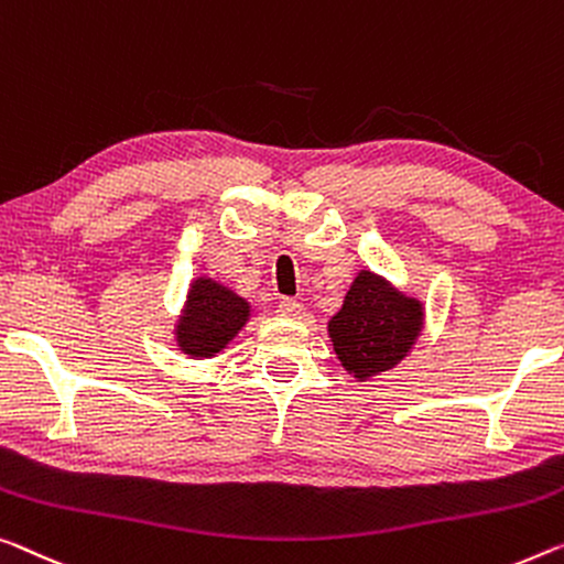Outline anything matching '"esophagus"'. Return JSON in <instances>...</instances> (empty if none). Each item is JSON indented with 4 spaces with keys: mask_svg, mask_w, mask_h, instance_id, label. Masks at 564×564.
Returning <instances> with one entry per match:
<instances>
[{
    "mask_svg": "<svg viewBox=\"0 0 564 564\" xmlns=\"http://www.w3.org/2000/svg\"><path fill=\"white\" fill-rule=\"evenodd\" d=\"M279 314L285 318H299L301 314H304V304H299V301H293V299H281Z\"/></svg>",
    "mask_w": 564,
    "mask_h": 564,
    "instance_id": "obj_1",
    "label": "esophagus"
}]
</instances>
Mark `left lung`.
<instances>
[{"label": "left lung", "instance_id": "8db88e82", "mask_svg": "<svg viewBox=\"0 0 564 564\" xmlns=\"http://www.w3.org/2000/svg\"><path fill=\"white\" fill-rule=\"evenodd\" d=\"M423 329V301L369 268L355 275L339 311L326 322L336 357L359 382L408 359Z\"/></svg>", "mask_w": 564, "mask_h": 564}]
</instances>
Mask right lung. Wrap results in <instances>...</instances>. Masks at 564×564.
Returning <instances> with one entry per match:
<instances>
[{"instance_id":"obj_1","label":"right lung","mask_w":564,"mask_h":564,"mask_svg":"<svg viewBox=\"0 0 564 564\" xmlns=\"http://www.w3.org/2000/svg\"><path fill=\"white\" fill-rule=\"evenodd\" d=\"M253 316L246 296L213 275H195L174 318V341L184 357L213 359L228 349Z\"/></svg>"}]
</instances>
